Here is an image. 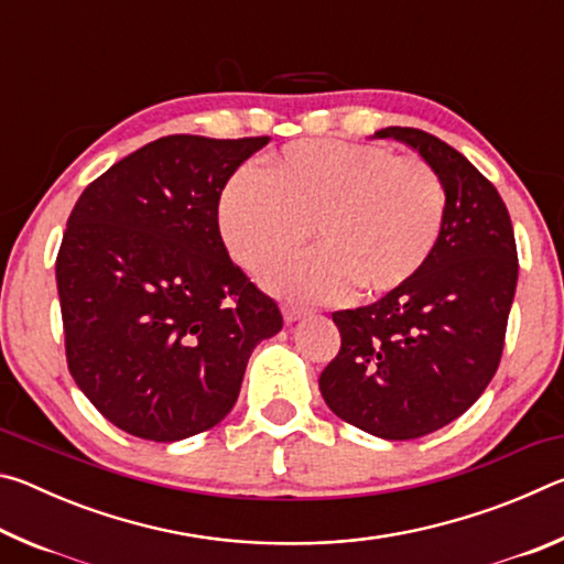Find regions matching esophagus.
Returning <instances> with one entry per match:
<instances>
[{"mask_svg": "<svg viewBox=\"0 0 564 564\" xmlns=\"http://www.w3.org/2000/svg\"><path fill=\"white\" fill-rule=\"evenodd\" d=\"M303 308H299V305H291V303H285L283 305V318H285V323H293V321H299L301 316H303Z\"/></svg>", "mask_w": 564, "mask_h": 564, "instance_id": "34e87169", "label": "esophagus"}]
</instances>
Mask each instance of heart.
<instances>
[{"label": "heart", "mask_w": 564, "mask_h": 564, "mask_svg": "<svg viewBox=\"0 0 564 564\" xmlns=\"http://www.w3.org/2000/svg\"><path fill=\"white\" fill-rule=\"evenodd\" d=\"M443 221L431 164L340 139L295 141L263 174L238 171L218 198L228 253L256 275L299 253L313 228L321 251L265 279L301 301L400 291L433 256Z\"/></svg>", "instance_id": "obj_1"}]
</instances>
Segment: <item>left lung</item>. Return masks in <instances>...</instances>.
I'll return each mask as SVG.
<instances>
[{
  "label": "left lung",
  "mask_w": 564,
  "mask_h": 564,
  "mask_svg": "<svg viewBox=\"0 0 564 564\" xmlns=\"http://www.w3.org/2000/svg\"><path fill=\"white\" fill-rule=\"evenodd\" d=\"M376 137L403 141L441 176L443 231L403 289L333 313L340 350L318 386L346 423L386 441H413L460 417L498 370L518 246L498 188L460 151L410 127Z\"/></svg>",
  "instance_id": "1"
}]
</instances>
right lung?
Segmentation results:
<instances>
[{
	"instance_id": "obj_1",
	"label": "right lung",
	"mask_w": 564,
	"mask_h": 564,
	"mask_svg": "<svg viewBox=\"0 0 564 564\" xmlns=\"http://www.w3.org/2000/svg\"><path fill=\"white\" fill-rule=\"evenodd\" d=\"M269 137H161L91 181L56 256L74 383L123 433L184 441L231 413L248 358L283 328L228 259L226 181Z\"/></svg>"
}]
</instances>
